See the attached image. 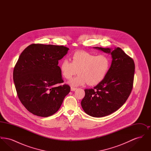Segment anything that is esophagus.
Here are the masks:
<instances>
[{
	"instance_id": "34e87169",
	"label": "esophagus",
	"mask_w": 151,
	"mask_h": 151,
	"mask_svg": "<svg viewBox=\"0 0 151 151\" xmlns=\"http://www.w3.org/2000/svg\"><path fill=\"white\" fill-rule=\"evenodd\" d=\"M77 88H75V87H71V91H75Z\"/></svg>"
}]
</instances>
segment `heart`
<instances>
[{
	"mask_svg": "<svg viewBox=\"0 0 151 151\" xmlns=\"http://www.w3.org/2000/svg\"><path fill=\"white\" fill-rule=\"evenodd\" d=\"M111 60L106 55H97L84 51H77L72 55L71 62L67 59L61 61L59 67L63 77L70 79L78 73L68 83L72 86H79L87 83L94 86L105 78L110 70Z\"/></svg>",
	"mask_w": 151,
	"mask_h": 151,
	"instance_id": "1",
	"label": "heart"
}]
</instances>
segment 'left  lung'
<instances>
[{
    "mask_svg": "<svg viewBox=\"0 0 151 151\" xmlns=\"http://www.w3.org/2000/svg\"><path fill=\"white\" fill-rule=\"evenodd\" d=\"M94 48L110 54L111 65L105 78L93 89H86L81 102L84 111L93 117L111 114L122 106L129 97L133 86L134 60L119 47Z\"/></svg>",
    "mask_w": 151,
    "mask_h": 151,
    "instance_id": "1",
    "label": "left lung"
}]
</instances>
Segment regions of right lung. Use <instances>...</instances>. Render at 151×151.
I'll use <instances>...</instances> for the list:
<instances>
[{"label":"right lung","instance_id":"obj_1","mask_svg":"<svg viewBox=\"0 0 151 151\" xmlns=\"http://www.w3.org/2000/svg\"><path fill=\"white\" fill-rule=\"evenodd\" d=\"M69 50L63 46L32 44L15 65L13 79L18 97L29 112L42 117L53 115L70 93L63 83L58 61Z\"/></svg>","mask_w":151,"mask_h":151}]
</instances>
